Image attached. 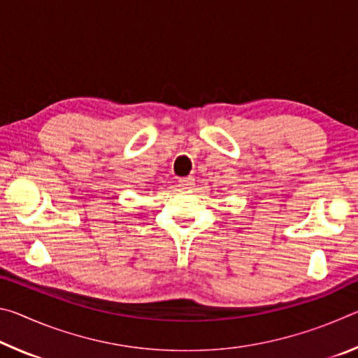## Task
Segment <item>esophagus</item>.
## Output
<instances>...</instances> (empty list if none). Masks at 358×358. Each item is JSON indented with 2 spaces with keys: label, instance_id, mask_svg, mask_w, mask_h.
Returning <instances> with one entry per match:
<instances>
[{
  "label": "esophagus",
  "instance_id": "34e87169",
  "mask_svg": "<svg viewBox=\"0 0 358 358\" xmlns=\"http://www.w3.org/2000/svg\"><path fill=\"white\" fill-rule=\"evenodd\" d=\"M180 187L181 189H191L194 186V178L192 177H185V178H180Z\"/></svg>",
  "mask_w": 358,
  "mask_h": 358
}]
</instances>
